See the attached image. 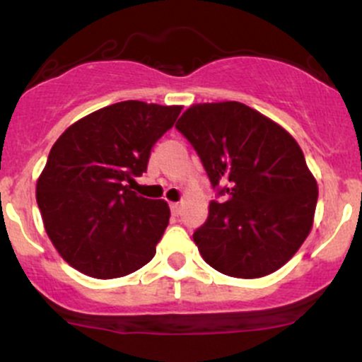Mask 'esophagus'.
I'll list each match as a JSON object with an SVG mask.
<instances>
[{
    "label": "esophagus",
    "instance_id": "obj_1",
    "mask_svg": "<svg viewBox=\"0 0 362 362\" xmlns=\"http://www.w3.org/2000/svg\"><path fill=\"white\" fill-rule=\"evenodd\" d=\"M170 208H171V213H173L175 216H178L182 213V204L180 203H171Z\"/></svg>",
    "mask_w": 362,
    "mask_h": 362
}]
</instances>
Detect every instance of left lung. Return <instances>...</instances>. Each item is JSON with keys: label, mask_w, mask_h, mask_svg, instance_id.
<instances>
[{"label": "left lung", "mask_w": 362, "mask_h": 362, "mask_svg": "<svg viewBox=\"0 0 362 362\" xmlns=\"http://www.w3.org/2000/svg\"><path fill=\"white\" fill-rule=\"evenodd\" d=\"M177 130L201 158L213 187L208 220L194 232L215 271L255 279L283 267L312 229L317 184L296 140L241 102L191 105Z\"/></svg>", "instance_id": "obj_1"}]
</instances>
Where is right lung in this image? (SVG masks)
<instances>
[{
  "mask_svg": "<svg viewBox=\"0 0 362 362\" xmlns=\"http://www.w3.org/2000/svg\"><path fill=\"white\" fill-rule=\"evenodd\" d=\"M182 105L117 102L71 124L53 144L36 184L45 230L76 271L114 279L156 255L170 208L130 191L151 149L173 127Z\"/></svg>",
  "mask_w": 362,
  "mask_h": 362,
  "instance_id": "add662e5",
  "label": "right lung"
}]
</instances>
